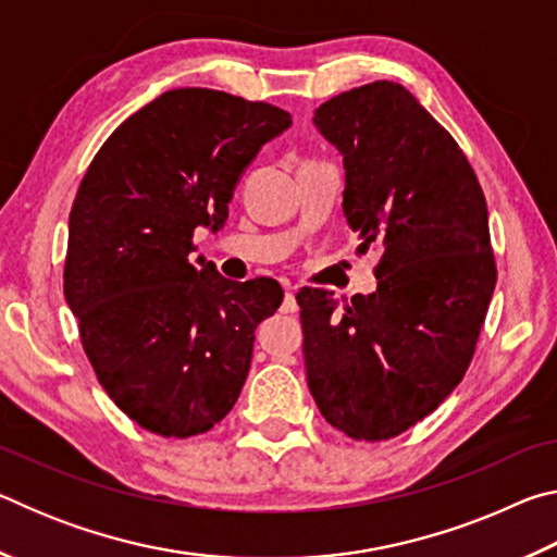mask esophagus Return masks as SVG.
Returning a JSON list of instances; mask_svg holds the SVG:
<instances>
[{
  "label": "esophagus",
  "mask_w": 557,
  "mask_h": 557,
  "mask_svg": "<svg viewBox=\"0 0 557 557\" xmlns=\"http://www.w3.org/2000/svg\"><path fill=\"white\" fill-rule=\"evenodd\" d=\"M295 295H297V289H295V287H287V289H285V305H282V312H285V314L297 312Z\"/></svg>",
  "instance_id": "esophagus-1"
}]
</instances>
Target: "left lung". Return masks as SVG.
<instances>
[{
	"instance_id": "8db88e82",
	"label": "left lung",
	"mask_w": 557,
	"mask_h": 557,
	"mask_svg": "<svg viewBox=\"0 0 557 557\" xmlns=\"http://www.w3.org/2000/svg\"><path fill=\"white\" fill-rule=\"evenodd\" d=\"M344 157V219L358 252L381 250L379 289L338 309L297 295L307 385L329 425L354 440L400 435L457 388L474 354L496 265L474 169L398 83L346 90L314 110Z\"/></svg>"
}]
</instances>
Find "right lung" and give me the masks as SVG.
I'll return each mask as SVG.
<instances>
[{
    "mask_svg": "<svg viewBox=\"0 0 557 557\" xmlns=\"http://www.w3.org/2000/svg\"><path fill=\"white\" fill-rule=\"evenodd\" d=\"M289 112L209 88L166 90L112 132L75 194L63 292L102 388L137 425L191 437L221 422L282 287L233 282L199 256Z\"/></svg>",
    "mask_w": 557,
    "mask_h": 557,
    "instance_id": "obj_1",
    "label": "right lung"
}]
</instances>
